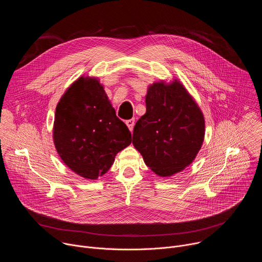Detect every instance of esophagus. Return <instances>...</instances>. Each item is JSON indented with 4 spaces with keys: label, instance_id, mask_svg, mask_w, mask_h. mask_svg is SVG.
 <instances>
[{
    "label": "esophagus",
    "instance_id": "obj_1",
    "mask_svg": "<svg viewBox=\"0 0 262 262\" xmlns=\"http://www.w3.org/2000/svg\"><path fill=\"white\" fill-rule=\"evenodd\" d=\"M126 125L128 126L129 130H130V132H133V129H134V125H135V119H129V120H127V121H126Z\"/></svg>",
    "mask_w": 262,
    "mask_h": 262
}]
</instances>
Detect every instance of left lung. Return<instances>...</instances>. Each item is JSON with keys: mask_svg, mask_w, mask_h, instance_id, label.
Listing matches in <instances>:
<instances>
[{"mask_svg": "<svg viewBox=\"0 0 262 262\" xmlns=\"http://www.w3.org/2000/svg\"><path fill=\"white\" fill-rule=\"evenodd\" d=\"M145 102L146 113L134 127L133 144L157 175L172 176L191 165L201 149L203 113L176 79L149 86Z\"/></svg>", "mask_w": 262, "mask_h": 262, "instance_id": "obj_1", "label": "left lung"}]
</instances>
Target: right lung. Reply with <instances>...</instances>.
<instances>
[{
  "instance_id": "1",
  "label": "right lung",
  "mask_w": 262,
  "mask_h": 262,
  "mask_svg": "<svg viewBox=\"0 0 262 262\" xmlns=\"http://www.w3.org/2000/svg\"><path fill=\"white\" fill-rule=\"evenodd\" d=\"M54 144L63 163L94 180L105 174L116 155L132 143L127 126L97 78L81 77L60 98L53 127Z\"/></svg>"
}]
</instances>
